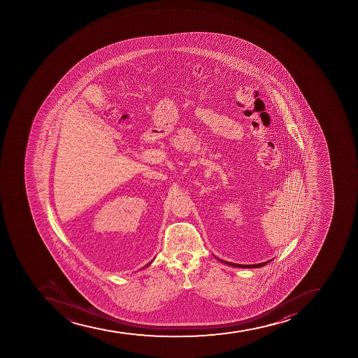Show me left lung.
Wrapping results in <instances>:
<instances>
[{
	"mask_svg": "<svg viewBox=\"0 0 358 358\" xmlns=\"http://www.w3.org/2000/svg\"><path fill=\"white\" fill-rule=\"evenodd\" d=\"M220 261H222V259H220ZM270 261H271V259H270ZM270 261L259 263V264H250V266H247V264H236V263L227 262V261H222V262L228 264V266H238V268H261V266H266V263H269Z\"/></svg>",
	"mask_w": 358,
	"mask_h": 358,
	"instance_id": "obj_1",
	"label": "left lung"
}]
</instances>
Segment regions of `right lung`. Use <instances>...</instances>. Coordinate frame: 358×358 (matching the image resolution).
Segmentation results:
<instances>
[{
    "label": "right lung",
    "instance_id": "obj_1",
    "mask_svg": "<svg viewBox=\"0 0 358 358\" xmlns=\"http://www.w3.org/2000/svg\"><path fill=\"white\" fill-rule=\"evenodd\" d=\"M148 266H149V264H148Z\"/></svg>",
    "mask_w": 358,
    "mask_h": 358
}]
</instances>
